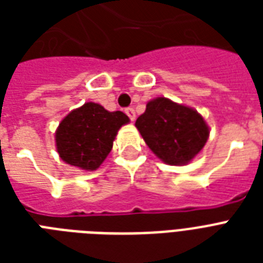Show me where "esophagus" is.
<instances>
[{
  "mask_svg": "<svg viewBox=\"0 0 263 263\" xmlns=\"http://www.w3.org/2000/svg\"><path fill=\"white\" fill-rule=\"evenodd\" d=\"M125 113H127V116L129 117V120H131V121H134V120H135L136 115H135V110H134V107H127V109H125Z\"/></svg>",
  "mask_w": 263,
  "mask_h": 263,
  "instance_id": "34e87169",
  "label": "esophagus"
}]
</instances>
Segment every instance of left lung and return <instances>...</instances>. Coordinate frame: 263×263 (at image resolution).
<instances>
[{
	"mask_svg": "<svg viewBox=\"0 0 263 263\" xmlns=\"http://www.w3.org/2000/svg\"><path fill=\"white\" fill-rule=\"evenodd\" d=\"M135 125L150 150L169 165L190 162L209 138L208 124L198 111L164 97L150 101Z\"/></svg>",
	"mask_w": 263,
	"mask_h": 263,
	"instance_id": "left-lung-1",
	"label": "left lung"
}]
</instances>
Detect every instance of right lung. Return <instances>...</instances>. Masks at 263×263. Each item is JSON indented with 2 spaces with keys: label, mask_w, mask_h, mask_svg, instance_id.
I'll list each match as a JSON object with an SVG mask.
<instances>
[{
  "label": "right lung",
  "mask_w": 263,
  "mask_h": 263,
  "mask_svg": "<svg viewBox=\"0 0 263 263\" xmlns=\"http://www.w3.org/2000/svg\"><path fill=\"white\" fill-rule=\"evenodd\" d=\"M129 123L123 111H107L94 102L72 110L60 123L55 146L61 160L84 171L99 168L113 147L117 131Z\"/></svg>",
  "instance_id": "obj_1"
}]
</instances>
